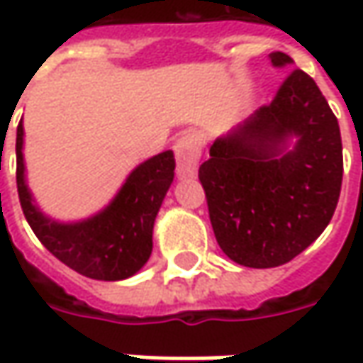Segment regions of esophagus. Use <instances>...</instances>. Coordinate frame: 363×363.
Instances as JSON below:
<instances>
[{"label":"esophagus","instance_id":"obj_1","mask_svg":"<svg viewBox=\"0 0 363 363\" xmlns=\"http://www.w3.org/2000/svg\"><path fill=\"white\" fill-rule=\"evenodd\" d=\"M175 161H177V177H196L198 174V163L202 155V139L194 133L182 135L174 145Z\"/></svg>","mask_w":363,"mask_h":363}]
</instances>
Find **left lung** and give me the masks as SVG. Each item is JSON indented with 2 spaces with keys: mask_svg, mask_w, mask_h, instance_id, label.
Returning <instances> with one entry per match:
<instances>
[{
  "mask_svg": "<svg viewBox=\"0 0 363 363\" xmlns=\"http://www.w3.org/2000/svg\"><path fill=\"white\" fill-rule=\"evenodd\" d=\"M274 68L293 58L269 54ZM343 177L342 135L325 96L293 68L274 101L220 135L200 165L224 255L248 269L281 267L321 236Z\"/></svg>",
  "mask_w": 363,
  "mask_h": 363,
  "instance_id": "obj_1",
  "label": "left lung"
}]
</instances>
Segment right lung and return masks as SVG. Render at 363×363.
Masks as SVG:
<instances>
[{
	"label": "right lung",
	"instance_id": "right-lung-1",
	"mask_svg": "<svg viewBox=\"0 0 363 363\" xmlns=\"http://www.w3.org/2000/svg\"><path fill=\"white\" fill-rule=\"evenodd\" d=\"M18 194L23 216L38 240L66 267L96 281H123L139 272L153 250V224L174 184V151L139 163L115 198L96 214L62 222L42 212L26 179L23 123L18 125Z\"/></svg>",
	"mask_w": 363,
	"mask_h": 363
}]
</instances>
